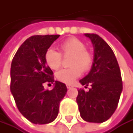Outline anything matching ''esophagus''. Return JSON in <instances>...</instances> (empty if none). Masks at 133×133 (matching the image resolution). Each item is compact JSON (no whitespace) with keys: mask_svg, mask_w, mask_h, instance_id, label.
<instances>
[{"mask_svg":"<svg viewBox=\"0 0 133 133\" xmlns=\"http://www.w3.org/2000/svg\"><path fill=\"white\" fill-rule=\"evenodd\" d=\"M72 85L71 84H67V89H70V88H72Z\"/></svg>","mask_w":133,"mask_h":133,"instance_id":"esophagus-1","label":"esophagus"}]
</instances>
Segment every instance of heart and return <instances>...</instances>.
Masks as SVG:
<instances>
[{"label":"heart","mask_w":133,"mask_h":133,"mask_svg":"<svg viewBox=\"0 0 133 133\" xmlns=\"http://www.w3.org/2000/svg\"><path fill=\"white\" fill-rule=\"evenodd\" d=\"M60 49L64 55H72L69 61L72 67L58 71L56 77L59 81L69 84L79 77L82 71H88L91 68L93 62L92 56L86 50L85 44L76 37L65 40L61 44ZM44 61L51 69H57L61 64V54L50 48L44 53Z\"/></svg>","instance_id":"b5f03b06"}]
</instances>
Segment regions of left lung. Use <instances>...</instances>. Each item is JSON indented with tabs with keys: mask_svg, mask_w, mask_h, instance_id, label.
<instances>
[{
	"mask_svg": "<svg viewBox=\"0 0 133 133\" xmlns=\"http://www.w3.org/2000/svg\"><path fill=\"white\" fill-rule=\"evenodd\" d=\"M93 46V62L90 72L80 80L85 92L78 90L76 97L81 118L92 123H103L114 113L122 92L123 85L118 62L109 45L100 36L85 33Z\"/></svg>",
	"mask_w": 133,
	"mask_h": 133,
	"instance_id": "obj_1",
	"label": "left lung"
}]
</instances>
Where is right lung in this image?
<instances>
[{
  "label": "right lung",
  "instance_id": "right-lung-1",
  "mask_svg": "<svg viewBox=\"0 0 133 133\" xmlns=\"http://www.w3.org/2000/svg\"><path fill=\"white\" fill-rule=\"evenodd\" d=\"M60 35L32 36L18 49L11 64L10 90L20 112L30 122L44 124L58 115L61 101L67 88L54 81L53 72L44 61V53ZM54 84L45 90L43 84Z\"/></svg>",
  "mask_w": 133,
  "mask_h": 133
}]
</instances>
